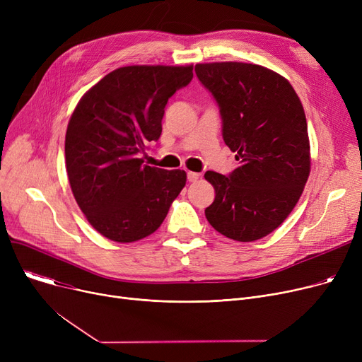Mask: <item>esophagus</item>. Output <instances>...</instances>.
I'll list each match as a JSON object with an SVG mask.
<instances>
[{
    "instance_id": "esophagus-1",
    "label": "esophagus",
    "mask_w": 362,
    "mask_h": 362,
    "mask_svg": "<svg viewBox=\"0 0 362 362\" xmlns=\"http://www.w3.org/2000/svg\"><path fill=\"white\" fill-rule=\"evenodd\" d=\"M199 179V175L195 173V171H187V180L189 182H197Z\"/></svg>"
}]
</instances>
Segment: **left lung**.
<instances>
[{
  "label": "left lung",
  "instance_id": "8db88e82",
  "mask_svg": "<svg viewBox=\"0 0 362 362\" xmlns=\"http://www.w3.org/2000/svg\"><path fill=\"white\" fill-rule=\"evenodd\" d=\"M199 82L220 107L224 144L239 167L229 176L206 171L216 199L205 217L226 238L254 242L288 218L305 186L310 139L295 89L279 73L258 64H197Z\"/></svg>",
  "mask_w": 362,
  "mask_h": 362
}]
</instances>
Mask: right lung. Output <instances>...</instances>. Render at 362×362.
I'll list each match as a JSON object with an SVG mask.
<instances>
[{"mask_svg": "<svg viewBox=\"0 0 362 362\" xmlns=\"http://www.w3.org/2000/svg\"><path fill=\"white\" fill-rule=\"evenodd\" d=\"M194 66H126L93 85L66 132L73 197L95 230L129 243L154 233L186 185L183 170L144 165L158 141L168 98L194 78Z\"/></svg>", "mask_w": 362, "mask_h": 362, "instance_id": "right-lung-1", "label": "right lung"}]
</instances>
